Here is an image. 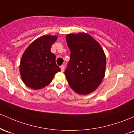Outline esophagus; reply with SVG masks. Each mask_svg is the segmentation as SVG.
Segmentation results:
<instances>
[{"label": "esophagus", "instance_id": "1", "mask_svg": "<svg viewBox=\"0 0 134 134\" xmlns=\"http://www.w3.org/2000/svg\"><path fill=\"white\" fill-rule=\"evenodd\" d=\"M61 71L62 72H63L64 71V65H61Z\"/></svg>", "mask_w": 134, "mask_h": 134}]
</instances>
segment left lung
Returning a JSON list of instances; mask_svg holds the SVG:
<instances>
[{"instance_id":"left-lung-1","label":"left lung","mask_w":134,"mask_h":134,"mask_svg":"<svg viewBox=\"0 0 134 134\" xmlns=\"http://www.w3.org/2000/svg\"><path fill=\"white\" fill-rule=\"evenodd\" d=\"M66 40L71 51L64 71L69 85L78 94H90L104 76L106 61L104 51L95 39L85 33L68 34Z\"/></svg>"}]
</instances>
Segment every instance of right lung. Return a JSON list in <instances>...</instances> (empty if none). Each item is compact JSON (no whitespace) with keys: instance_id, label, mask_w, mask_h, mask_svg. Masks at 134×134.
<instances>
[{"instance_id":"right-lung-1","label":"right lung","mask_w":134,"mask_h":134,"mask_svg":"<svg viewBox=\"0 0 134 134\" xmlns=\"http://www.w3.org/2000/svg\"><path fill=\"white\" fill-rule=\"evenodd\" d=\"M57 36H42L27 47L22 55L19 71L23 82L27 87L37 90L47 86L54 75L61 71L55 63V55L51 47Z\"/></svg>"}]
</instances>
